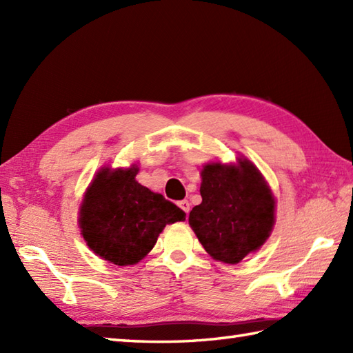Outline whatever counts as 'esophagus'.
Instances as JSON below:
<instances>
[{"mask_svg":"<svg viewBox=\"0 0 353 353\" xmlns=\"http://www.w3.org/2000/svg\"><path fill=\"white\" fill-rule=\"evenodd\" d=\"M177 205H179V208H181L186 215H188V212H190V201L188 200H181Z\"/></svg>","mask_w":353,"mask_h":353,"instance_id":"obj_1","label":"esophagus"}]
</instances>
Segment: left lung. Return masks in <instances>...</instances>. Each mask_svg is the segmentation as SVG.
<instances>
[{"label":"left lung","mask_w":353,"mask_h":353,"mask_svg":"<svg viewBox=\"0 0 353 353\" xmlns=\"http://www.w3.org/2000/svg\"><path fill=\"white\" fill-rule=\"evenodd\" d=\"M200 194L201 203L192 208L188 221L214 259L238 264L272 234L276 201L250 161L206 163Z\"/></svg>","instance_id":"obj_1"}]
</instances>
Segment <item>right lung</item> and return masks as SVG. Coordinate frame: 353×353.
I'll use <instances>...</instances> for the list:
<instances>
[{"mask_svg": "<svg viewBox=\"0 0 353 353\" xmlns=\"http://www.w3.org/2000/svg\"><path fill=\"white\" fill-rule=\"evenodd\" d=\"M139 168H101L80 205L79 226L97 256L133 265L153 249L167 224L185 220L181 208L137 182Z\"/></svg>", "mask_w": 353, "mask_h": 353, "instance_id": "obj_1", "label": "right lung"}]
</instances>
